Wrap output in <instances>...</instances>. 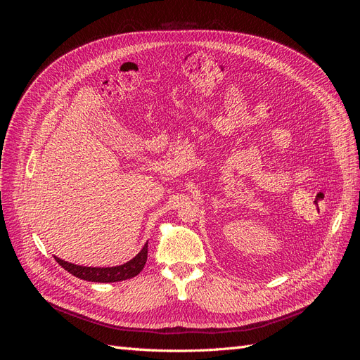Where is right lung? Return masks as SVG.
I'll use <instances>...</instances> for the list:
<instances>
[{"mask_svg":"<svg viewBox=\"0 0 360 360\" xmlns=\"http://www.w3.org/2000/svg\"><path fill=\"white\" fill-rule=\"evenodd\" d=\"M147 250H148V243L144 245V248L141 249V252L127 261L126 264L117 266V267H85V266H76L72 263H68L61 258H57V263L64 269L68 270L69 274L73 276L84 279V281H91V282H118V281H124L136 276L141 270L144 269L146 261H147Z\"/></svg>","mask_w":360,"mask_h":360,"instance_id":"1","label":"right lung"}]
</instances>
